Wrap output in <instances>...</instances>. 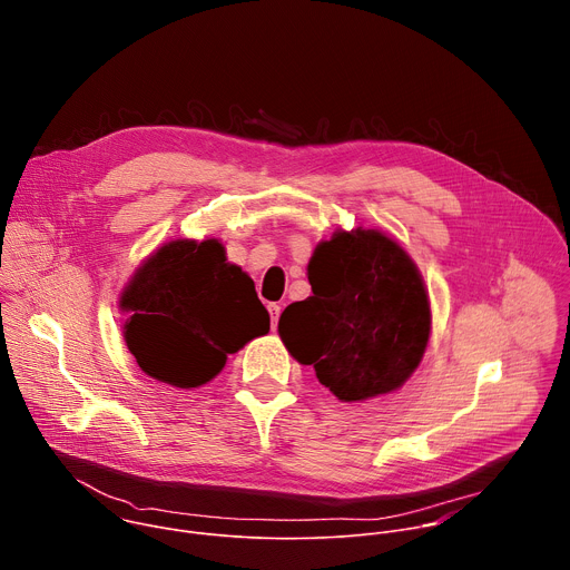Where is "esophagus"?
<instances>
[{
    "label": "esophagus",
    "instance_id": "obj_1",
    "mask_svg": "<svg viewBox=\"0 0 570 570\" xmlns=\"http://www.w3.org/2000/svg\"><path fill=\"white\" fill-rule=\"evenodd\" d=\"M268 313H271V327H273V330H277V322H279L282 306H279V304H268Z\"/></svg>",
    "mask_w": 570,
    "mask_h": 570
}]
</instances>
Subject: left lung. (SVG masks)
I'll return each mask as SVG.
<instances>
[{
    "label": "left lung",
    "mask_w": 570,
    "mask_h": 570,
    "mask_svg": "<svg viewBox=\"0 0 570 570\" xmlns=\"http://www.w3.org/2000/svg\"><path fill=\"white\" fill-rule=\"evenodd\" d=\"M311 297L279 317L288 352L341 401L401 387L420 365L431 306L405 250L376 229L336 232L308 262Z\"/></svg>",
    "instance_id": "left-lung-1"
}]
</instances>
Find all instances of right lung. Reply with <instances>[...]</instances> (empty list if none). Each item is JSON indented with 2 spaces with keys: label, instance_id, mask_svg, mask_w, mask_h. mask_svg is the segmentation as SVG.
I'll use <instances>...</instances> for the list:
<instances>
[{
  "label": "right lung",
  "instance_id": "1",
  "mask_svg": "<svg viewBox=\"0 0 570 570\" xmlns=\"http://www.w3.org/2000/svg\"><path fill=\"white\" fill-rule=\"evenodd\" d=\"M126 345L153 379L176 387L212 381L227 354L268 334L255 282L227 264L216 238L171 240L150 255L121 295Z\"/></svg>",
  "mask_w": 570,
  "mask_h": 570
}]
</instances>
